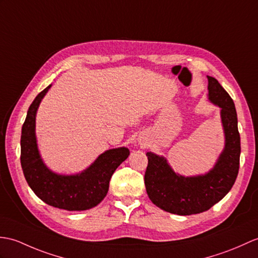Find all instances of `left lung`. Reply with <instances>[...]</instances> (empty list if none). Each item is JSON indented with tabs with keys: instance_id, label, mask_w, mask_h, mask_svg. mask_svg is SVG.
Returning a JSON list of instances; mask_svg holds the SVG:
<instances>
[{
	"instance_id": "8db88e82",
	"label": "left lung",
	"mask_w": 258,
	"mask_h": 258,
	"mask_svg": "<svg viewBox=\"0 0 258 258\" xmlns=\"http://www.w3.org/2000/svg\"><path fill=\"white\" fill-rule=\"evenodd\" d=\"M209 100L221 109L225 145L213 168L205 175L184 177L171 169L167 159L148 152L145 187L149 199L161 210L191 215L209 210L227 195L234 184L241 155L234 102L213 77L208 76Z\"/></svg>"
}]
</instances>
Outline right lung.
Masks as SVG:
<instances>
[{"label": "right lung", "mask_w": 258, "mask_h": 258, "mask_svg": "<svg viewBox=\"0 0 258 258\" xmlns=\"http://www.w3.org/2000/svg\"><path fill=\"white\" fill-rule=\"evenodd\" d=\"M50 87L35 98L27 111L21 136L22 169L34 194L47 205L68 211L88 210L104 199L113 172L128 157L130 151L126 147L109 149L77 175H58L48 169L38 152L35 123L41 99Z\"/></svg>", "instance_id": "add662e5"}]
</instances>
